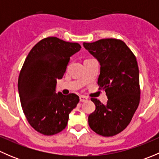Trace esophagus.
Listing matches in <instances>:
<instances>
[{
    "label": "esophagus",
    "mask_w": 159,
    "mask_h": 159,
    "mask_svg": "<svg viewBox=\"0 0 159 159\" xmlns=\"http://www.w3.org/2000/svg\"><path fill=\"white\" fill-rule=\"evenodd\" d=\"M79 99H80V102H87L88 101V98L86 97V96H84V95H81L79 97Z\"/></svg>",
    "instance_id": "obj_1"
}]
</instances>
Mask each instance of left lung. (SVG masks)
<instances>
[{
	"instance_id": "8db88e82",
	"label": "left lung",
	"mask_w": 159,
	"mask_h": 159,
	"mask_svg": "<svg viewBox=\"0 0 159 159\" xmlns=\"http://www.w3.org/2000/svg\"><path fill=\"white\" fill-rule=\"evenodd\" d=\"M83 45L100 63L98 84L108 96L106 105L91 98L96 108L89 116V125L100 135L114 136L129 125L140 102L136 57L124 41L115 38Z\"/></svg>"
}]
</instances>
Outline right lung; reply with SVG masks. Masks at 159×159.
Listing matches in <instances>:
<instances>
[{
  "mask_svg": "<svg viewBox=\"0 0 159 159\" xmlns=\"http://www.w3.org/2000/svg\"><path fill=\"white\" fill-rule=\"evenodd\" d=\"M81 48L78 43L48 37L37 43L25 59L17 84L20 104L30 126L41 134L53 135L65 129L79 102L77 94H57L55 89L70 57Z\"/></svg>",
  "mask_w": 159,
  "mask_h": 159,
  "instance_id": "obj_1",
  "label": "right lung"
}]
</instances>
